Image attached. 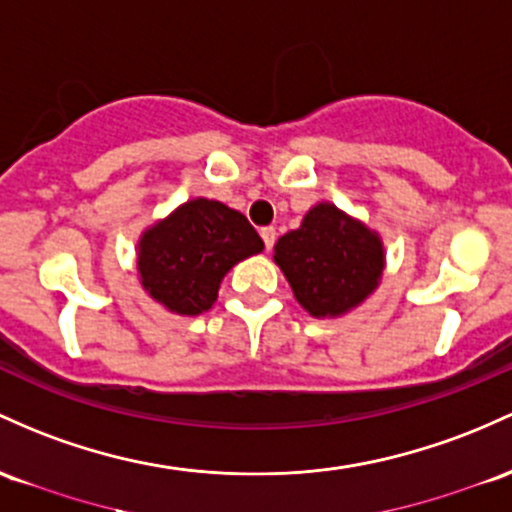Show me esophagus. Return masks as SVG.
Listing matches in <instances>:
<instances>
[{
  "label": "esophagus",
  "mask_w": 512,
  "mask_h": 512,
  "mask_svg": "<svg viewBox=\"0 0 512 512\" xmlns=\"http://www.w3.org/2000/svg\"><path fill=\"white\" fill-rule=\"evenodd\" d=\"M260 235H262V240H265V247H267V250H272V247H274V240H277V230H274L272 226H267V228H262V230H260Z\"/></svg>",
  "instance_id": "1"
}]
</instances>
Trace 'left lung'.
Listing matches in <instances>:
<instances>
[{"instance_id": "obj_1", "label": "left lung", "mask_w": 512, "mask_h": 512, "mask_svg": "<svg viewBox=\"0 0 512 512\" xmlns=\"http://www.w3.org/2000/svg\"><path fill=\"white\" fill-rule=\"evenodd\" d=\"M274 262L311 316L335 318L379 286L384 245L374 230L338 206L318 204L303 216L301 228L277 240Z\"/></svg>"}]
</instances>
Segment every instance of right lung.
I'll use <instances>...</instances> for the list:
<instances>
[{
    "label": "right lung",
    "mask_w": 512,
    "mask_h": 512,
    "mask_svg": "<svg viewBox=\"0 0 512 512\" xmlns=\"http://www.w3.org/2000/svg\"><path fill=\"white\" fill-rule=\"evenodd\" d=\"M262 250L265 243L243 213L192 199L140 235V284L167 311L199 316L216 303L228 269Z\"/></svg>",
    "instance_id": "1"
}]
</instances>
